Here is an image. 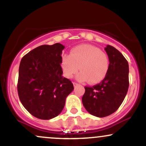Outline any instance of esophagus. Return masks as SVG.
<instances>
[{
    "label": "esophagus",
    "mask_w": 146,
    "mask_h": 146,
    "mask_svg": "<svg viewBox=\"0 0 146 146\" xmlns=\"http://www.w3.org/2000/svg\"><path fill=\"white\" fill-rule=\"evenodd\" d=\"M73 86H78V84L76 83V82H73Z\"/></svg>",
    "instance_id": "1"
}]
</instances>
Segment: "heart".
Wrapping results in <instances>:
<instances>
[{"label":"heart","mask_w":146,"mask_h":146,"mask_svg":"<svg viewBox=\"0 0 146 146\" xmlns=\"http://www.w3.org/2000/svg\"><path fill=\"white\" fill-rule=\"evenodd\" d=\"M61 64L64 75L67 78H71L80 68L81 71L76 76L78 81L88 80L91 84H98L108 73L109 60L99 48L81 44L72 48L70 55H63Z\"/></svg>","instance_id":"1"}]
</instances>
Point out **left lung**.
Segmentation results:
<instances>
[{
    "mask_svg": "<svg viewBox=\"0 0 146 146\" xmlns=\"http://www.w3.org/2000/svg\"><path fill=\"white\" fill-rule=\"evenodd\" d=\"M109 60L107 75L98 84L84 87L82 104L90 115L104 117L115 113L124 100L129 86L128 63L117 48L107 45Z\"/></svg>",
    "mask_w": 146,
    "mask_h": 146,
    "instance_id": "8db88e82",
    "label": "left lung"
}]
</instances>
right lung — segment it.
Instances as JSON below:
<instances>
[{"label": "right lung", "mask_w": 146, "mask_h": 146, "mask_svg": "<svg viewBox=\"0 0 146 146\" xmlns=\"http://www.w3.org/2000/svg\"><path fill=\"white\" fill-rule=\"evenodd\" d=\"M60 43L41 45L22 58L19 66L18 93L22 104L33 116L51 119L63 110L66 98L74 89L63 78Z\"/></svg>", "instance_id": "obj_1"}]
</instances>
